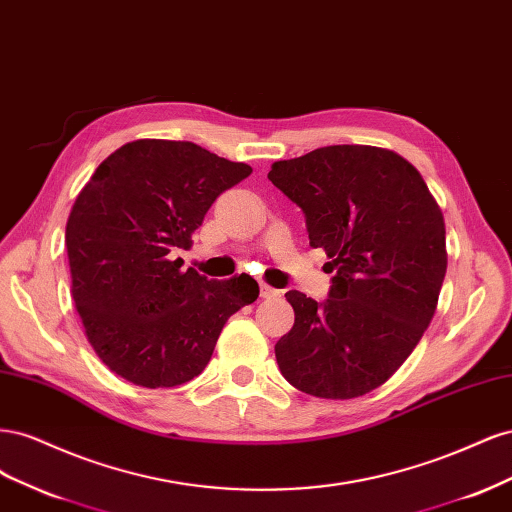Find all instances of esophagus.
Instances as JSON below:
<instances>
[{
  "instance_id": "esophagus-1",
  "label": "esophagus",
  "mask_w": 512,
  "mask_h": 512,
  "mask_svg": "<svg viewBox=\"0 0 512 512\" xmlns=\"http://www.w3.org/2000/svg\"><path fill=\"white\" fill-rule=\"evenodd\" d=\"M260 297L262 299H271V297H280V290H275L267 284H260Z\"/></svg>"
}]
</instances>
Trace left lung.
Returning a JSON list of instances; mask_svg holds the SVG:
<instances>
[{"label":"left lung","mask_w":512,"mask_h":512,"mask_svg":"<svg viewBox=\"0 0 512 512\" xmlns=\"http://www.w3.org/2000/svg\"><path fill=\"white\" fill-rule=\"evenodd\" d=\"M269 181L303 209L309 245L337 271L324 303L286 292L294 324L275 344L282 376L322 399L378 389L436 314L448 260L436 198L408 160L371 145L273 162Z\"/></svg>","instance_id":"left-lung-1"}]
</instances>
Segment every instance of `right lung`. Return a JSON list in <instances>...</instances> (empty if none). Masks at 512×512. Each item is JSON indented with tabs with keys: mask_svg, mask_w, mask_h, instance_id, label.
Masks as SVG:
<instances>
[{
	"mask_svg": "<svg viewBox=\"0 0 512 512\" xmlns=\"http://www.w3.org/2000/svg\"><path fill=\"white\" fill-rule=\"evenodd\" d=\"M252 166L188 141L138 138L111 153L76 196L66 224L72 297L100 361L136 386L190 382L226 320L258 299L250 275L181 271L213 200Z\"/></svg>",
	"mask_w": 512,
	"mask_h": 512,
	"instance_id": "right-lung-1",
	"label": "right lung"
}]
</instances>
